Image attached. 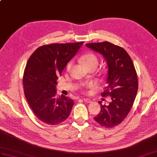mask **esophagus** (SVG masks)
Segmentation results:
<instances>
[{
  "mask_svg": "<svg viewBox=\"0 0 157 157\" xmlns=\"http://www.w3.org/2000/svg\"><path fill=\"white\" fill-rule=\"evenodd\" d=\"M83 100H84V101H85V102H88V103H89V102H92V101L90 100V98H83Z\"/></svg>",
  "mask_w": 157,
  "mask_h": 157,
  "instance_id": "34e87169",
  "label": "esophagus"
}]
</instances>
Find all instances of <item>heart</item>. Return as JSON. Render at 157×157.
<instances>
[{
    "label": "heart",
    "mask_w": 157,
    "mask_h": 157,
    "mask_svg": "<svg viewBox=\"0 0 157 157\" xmlns=\"http://www.w3.org/2000/svg\"><path fill=\"white\" fill-rule=\"evenodd\" d=\"M82 62L84 64H85V66L87 68L90 66H94V65L97 66L98 63V60L96 55H94V54H92V53H89V54H86L85 56H82ZM72 66V62L68 63L67 66V71H69L71 70ZM91 85H92L91 84H89V85H88L87 86H90Z\"/></svg>",
    "instance_id": "1"
}]
</instances>
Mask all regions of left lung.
Wrapping results in <instances>:
<instances>
[{"label": "left lung", "mask_w": 157, "mask_h": 157, "mask_svg": "<svg viewBox=\"0 0 157 157\" xmlns=\"http://www.w3.org/2000/svg\"><path fill=\"white\" fill-rule=\"evenodd\" d=\"M86 46L100 53L108 66L106 86L102 97L110 96L108 105H101V111L94 119L103 127L111 128L127 117L138 90V78L131 57L124 48L107 41Z\"/></svg>", "instance_id": "left-lung-1"}]
</instances>
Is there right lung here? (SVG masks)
Here are the masks:
<instances>
[{"mask_svg": "<svg viewBox=\"0 0 157 157\" xmlns=\"http://www.w3.org/2000/svg\"><path fill=\"white\" fill-rule=\"evenodd\" d=\"M82 43L41 46L30 56L23 76L25 95L34 115L44 123L58 124L69 116L74 101L64 95L56 97V81Z\"/></svg>", "mask_w": 157, "mask_h": 157, "instance_id": "right-lung-1", "label": "right lung"}]
</instances>
